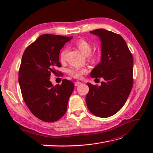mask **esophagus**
I'll return each mask as SVG.
<instances>
[{
	"label": "esophagus",
	"instance_id": "34e87169",
	"mask_svg": "<svg viewBox=\"0 0 153 153\" xmlns=\"http://www.w3.org/2000/svg\"><path fill=\"white\" fill-rule=\"evenodd\" d=\"M81 84H82V83H81L80 82L77 81V82H76L75 83V86H78L79 85H80Z\"/></svg>",
	"mask_w": 153,
	"mask_h": 153
}]
</instances>
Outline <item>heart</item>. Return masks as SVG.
<instances>
[{
	"instance_id": "heart-1",
	"label": "heart",
	"mask_w": 153,
	"mask_h": 153,
	"mask_svg": "<svg viewBox=\"0 0 153 153\" xmlns=\"http://www.w3.org/2000/svg\"><path fill=\"white\" fill-rule=\"evenodd\" d=\"M76 47L78 48L81 52L84 53L85 55L87 57L88 60L91 62H94L96 60V57L94 55H91V52L92 50V45L88 42L87 41L80 39H78L76 42ZM67 52L66 48H64L61 53H60V59L62 61H64L65 59V55ZM87 73V69L85 68H73L69 69L68 70L69 75H70L71 76L74 78H80L81 76L84 74Z\"/></svg>"
}]
</instances>
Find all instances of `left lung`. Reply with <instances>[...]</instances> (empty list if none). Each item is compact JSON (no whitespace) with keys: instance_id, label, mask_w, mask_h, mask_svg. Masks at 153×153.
<instances>
[{"instance_id":"8db88e82","label":"left lung","mask_w":153,"mask_h":153,"mask_svg":"<svg viewBox=\"0 0 153 153\" xmlns=\"http://www.w3.org/2000/svg\"><path fill=\"white\" fill-rule=\"evenodd\" d=\"M90 33L101 42V62L91 73L92 78L102 77L100 86L87 83L89 91L86 104L90 112L100 117H108L121 109L132 89L133 59L121 36L100 29Z\"/></svg>"}]
</instances>
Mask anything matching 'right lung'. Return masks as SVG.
Here are the masks:
<instances>
[{"label":"right lung","mask_w":153,"mask_h":153,"mask_svg":"<svg viewBox=\"0 0 153 153\" xmlns=\"http://www.w3.org/2000/svg\"><path fill=\"white\" fill-rule=\"evenodd\" d=\"M73 37L43 34L27 47L22 55L18 82L23 98L30 112L45 122L58 121L65 114L74 89L71 81L63 79L53 86L50 76L61 67L59 53ZM59 72L58 71H57Z\"/></svg>","instance_id":"right-lung-1"}]
</instances>
